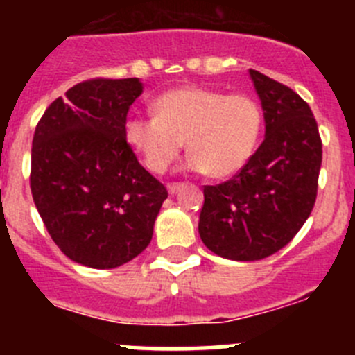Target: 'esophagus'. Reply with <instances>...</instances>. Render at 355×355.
I'll return each instance as SVG.
<instances>
[{
    "instance_id": "1",
    "label": "esophagus",
    "mask_w": 355,
    "mask_h": 355,
    "mask_svg": "<svg viewBox=\"0 0 355 355\" xmlns=\"http://www.w3.org/2000/svg\"><path fill=\"white\" fill-rule=\"evenodd\" d=\"M181 188H183V184H181V183H171V184H167V190H168V193H171V196H174V193L180 192Z\"/></svg>"
}]
</instances>
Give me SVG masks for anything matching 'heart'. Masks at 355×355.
Wrapping results in <instances>:
<instances>
[{
  "instance_id": "obj_1",
  "label": "heart",
  "mask_w": 355,
  "mask_h": 355,
  "mask_svg": "<svg viewBox=\"0 0 355 355\" xmlns=\"http://www.w3.org/2000/svg\"><path fill=\"white\" fill-rule=\"evenodd\" d=\"M156 115H131L124 137L147 171L165 174L187 140V168L227 178L245 167L261 133V108L245 94L180 87L155 101Z\"/></svg>"
}]
</instances>
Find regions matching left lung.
Listing matches in <instances>:
<instances>
[{
  "mask_svg": "<svg viewBox=\"0 0 355 355\" xmlns=\"http://www.w3.org/2000/svg\"><path fill=\"white\" fill-rule=\"evenodd\" d=\"M261 101L265 140L247 165L216 187H205L200 240L233 261H256L283 249L315 206L322 140L313 112L299 94L249 71Z\"/></svg>",
  "mask_w": 355,
  "mask_h": 355,
  "instance_id": "obj_1",
  "label": "left lung"
}]
</instances>
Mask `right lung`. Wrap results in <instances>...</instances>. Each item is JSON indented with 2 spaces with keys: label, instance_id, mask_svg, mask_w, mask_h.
<instances>
[{
  "label": "right lung",
  "instance_id": "obj_1",
  "mask_svg": "<svg viewBox=\"0 0 355 355\" xmlns=\"http://www.w3.org/2000/svg\"><path fill=\"white\" fill-rule=\"evenodd\" d=\"M142 92L139 78L78 83L49 105L33 135V202L58 249L90 268L137 258L168 196L124 137Z\"/></svg>",
  "mask_w": 355,
  "mask_h": 355
}]
</instances>
